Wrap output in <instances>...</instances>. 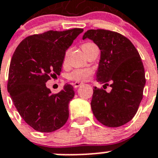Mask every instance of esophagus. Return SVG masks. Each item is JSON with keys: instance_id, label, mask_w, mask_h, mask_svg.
Wrapping results in <instances>:
<instances>
[{"instance_id": "obj_1", "label": "esophagus", "mask_w": 158, "mask_h": 158, "mask_svg": "<svg viewBox=\"0 0 158 158\" xmlns=\"http://www.w3.org/2000/svg\"><path fill=\"white\" fill-rule=\"evenodd\" d=\"M80 85H82V83H79V82H75V83H73V86H74V88H79V87Z\"/></svg>"}]
</instances>
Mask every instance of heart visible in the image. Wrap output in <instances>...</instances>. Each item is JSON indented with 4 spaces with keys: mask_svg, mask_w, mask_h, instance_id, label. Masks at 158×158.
Here are the masks:
<instances>
[{
    "mask_svg": "<svg viewBox=\"0 0 158 158\" xmlns=\"http://www.w3.org/2000/svg\"><path fill=\"white\" fill-rule=\"evenodd\" d=\"M92 44H93L92 43L83 44V45H82V49H83V52H84L87 48H89L90 46H92ZM67 53L68 52H66V55H65V57H64V64H66V61H67ZM92 74H93V71H92V69H89V68H86V69H77V70H73L72 72H70V74H68L67 79L75 82L88 81V80L90 79Z\"/></svg>",
    "mask_w": 158,
    "mask_h": 158,
    "instance_id": "b5f03b06",
    "label": "heart"
}]
</instances>
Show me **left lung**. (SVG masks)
<instances>
[{
	"instance_id": "left-lung-1",
	"label": "left lung",
	"mask_w": 158,
	"mask_h": 158,
	"mask_svg": "<svg viewBox=\"0 0 158 158\" xmlns=\"http://www.w3.org/2000/svg\"><path fill=\"white\" fill-rule=\"evenodd\" d=\"M92 40L101 50L97 81L112 90L93 89L91 107L103 125L118 127L133 118L143 98L145 73L133 44L123 35L103 29L87 31L83 40Z\"/></svg>"
}]
</instances>
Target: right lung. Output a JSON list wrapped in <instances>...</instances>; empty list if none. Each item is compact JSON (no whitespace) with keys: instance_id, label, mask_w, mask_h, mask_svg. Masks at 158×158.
I'll return each instance as SVG.
<instances>
[{"instance_id":"add662e5","label":"right lung","mask_w":158,"mask_h":158,"mask_svg":"<svg viewBox=\"0 0 158 158\" xmlns=\"http://www.w3.org/2000/svg\"><path fill=\"white\" fill-rule=\"evenodd\" d=\"M83 31L74 28L32 35L13 54L7 89L19 114L35 131L52 132L67 121L74 88L66 83L61 92L52 94L46 82L60 75L66 51Z\"/></svg>"}]
</instances>
